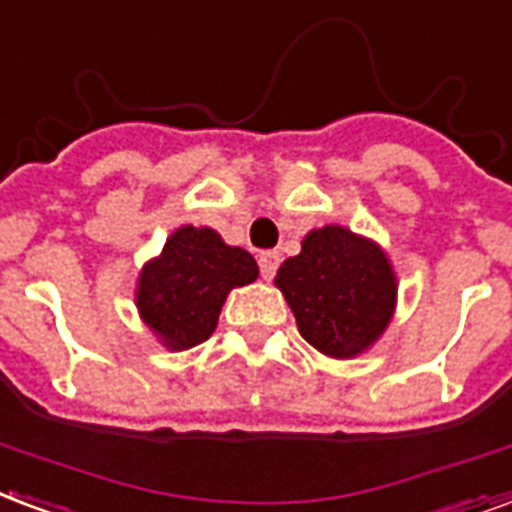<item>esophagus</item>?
<instances>
[{
    "label": "esophagus",
    "mask_w": 512,
    "mask_h": 512,
    "mask_svg": "<svg viewBox=\"0 0 512 512\" xmlns=\"http://www.w3.org/2000/svg\"><path fill=\"white\" fill-rule=\"evenodd\" d=\"M278 264H280V253L278 251H264V253H261V256H259L261 278H264V280L275 278V272H278Z\"/></svg>",
    "instance_id": "1"
}]
</instances>
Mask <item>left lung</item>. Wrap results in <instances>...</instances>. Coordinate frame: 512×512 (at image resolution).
Listing matches in <instances>:
<instances>
[{"mask_svg": "<svg viewBox=\"0 0 512 512\" xmlns=\"http://www.w3.org/2000/svg\"><path fill=\"white\" fill-rule=\"evenodd\" d=\"M299 334L334 359H351L378 340L394 313L397 283L388 259L343 226L315 229L302 253L275 278Z\"/></svg>", "mask_w": 512, "mask_h": 512, "instance_id": "left-lung-1", "label": "left lung"}]
</instances>
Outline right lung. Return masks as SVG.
Returning a JSON list of instances; mask_svg holds the SVG:
<instances>
[{
  "label": "right lung",
  "mask_w": 512,
  "mask_h": 512,
  "mask_svg": "<svg viewBox=\"0 0 512 512\" xmlns=\"http://www.w3.org/2000/svg\"><path fill=\"white\" fill-rule=\"evenodd\" d=\"M259 267L248 251L229 248L213 229L183 226L140 275L137 307L167 348L205 343L234 286L253 283Z\"/></svg>",
  "instance_id": "1"
}]
</instances>
